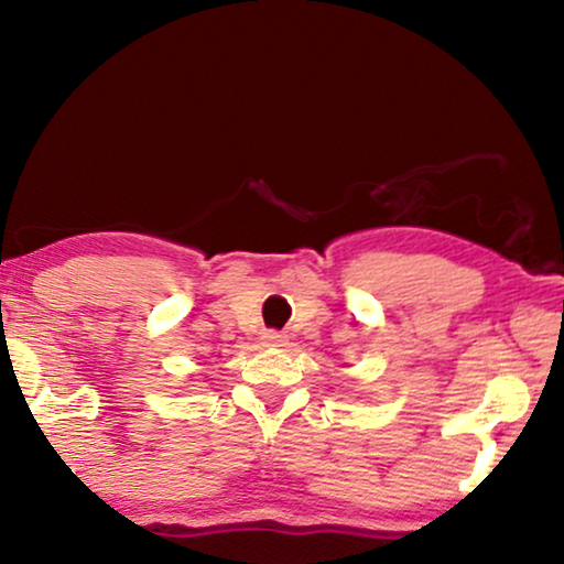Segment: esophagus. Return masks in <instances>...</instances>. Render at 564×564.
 <instances>
[{"label": "esophagus", "instance_id": "1", "mask_svg": "<svg viewBox=\"0 0 564 564\" xmlns=\"http://www.w3.org/2000/svg\"><path fill=\"white\" fill-rule=\"evenodd\" d=\"M261 341H264V346H284L288 344V336L280 334V330H267V334L261 336Z\"/></svg>", "mask_w": 564, "mask_h": 564}]
</instances>
